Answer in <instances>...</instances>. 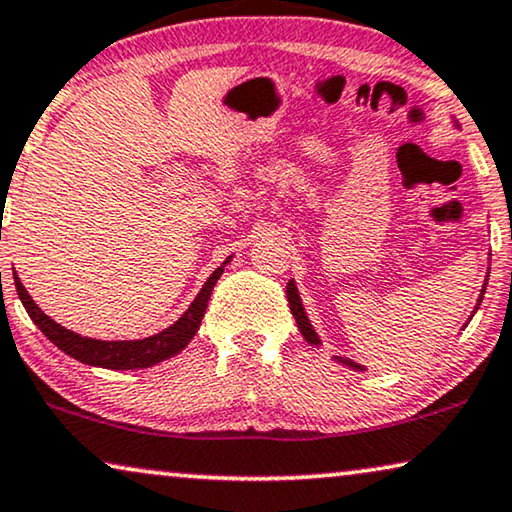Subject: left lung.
<instances>
[{
  "label": "left lung",
  "mask_w": 512,
  "mask_h": 512,
  "mask_svg": "<svg viewBox=\"0 0 512 512\" xmlns=\"http://www.w3.org/2000/svg\"><path fill=\"white\" fill-rule=\"evenodd\" d=\"M482 294H485V287H482L478 304L482 301ZM287 301H290V311H292V315H294V320H297V327H299V331H301V336H304L306 341L311 343V345H318L320 338L315 336L311 322H308V318H306L304 306H301V299H299V292H297V287H294V280H290V283H287ZM475 308H478V306H475ZM336 359H338V362L352 366V369H362V366L355 364V362H350V359H343V357H336Z\"/></svg>",
  "instance_id": "1"
}]
</instances>
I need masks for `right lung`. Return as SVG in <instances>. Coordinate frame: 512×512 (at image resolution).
Instances as JSON below:
<instances>
[{
  "instance_id": "right-lung-1",
  "label": "right lung",
  "mask_w": 512,
  "mask_h": 512,
  "mask_svg": "<svg viewBox=\"0 0 512 512\" xmlns=\"http://www.w3.org/2000/svg\"><path fill=\"white\" fill-rule=\"evenodd\" d=\"M222 271L225 269L220 266V269H215L211 273V278L206 280V285L201 287L197 299L192 301L181 320H176L174 325L160 331V334L141 338V341H97V338L78 336L74 331L64 329L62 325H57V322L50 320L48 315L34 304L23 283H20V278L16 276V271H13V280H16V292L20 301H23L25 311L30 313L34 325L48 336V341H53L62 352H67L69 357H74L83 364L102 366V369H113V371H125V369H148V366H153L157 362H164V359L178 355V352L192 341L201 325V320H204L208 299H211V292L215 283H218V278L222 276Z\"/></svg>"
}]
</instances>
